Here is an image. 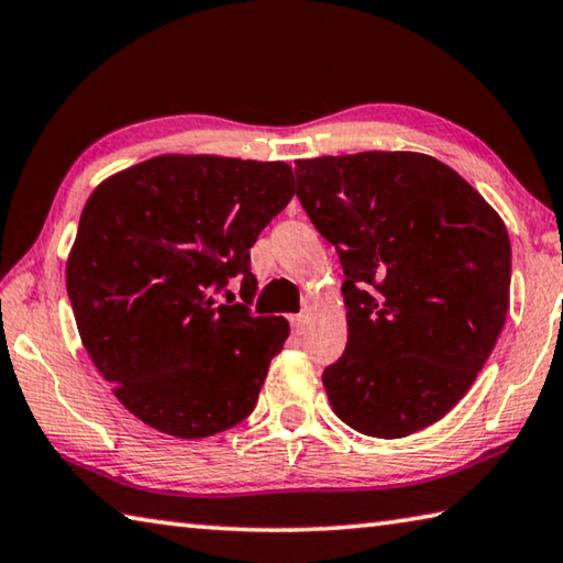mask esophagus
Masks as SVG:
<instances>
[{"instance_id": "esophagus-1", "label": "esophagus", "mask_w": 563, "mask_h": 563, "mask_svg": "<svg viewBox=\"0 0 563 563\" xmlns=\"http://www.w3.org/2000/svg\"><path fill=\"white\" fill-rule=\"evenodd\" d=\"M290 324H292V330L300 334V332L305 330V324H308V312H300V314H290Z\"/></svg>"}]
</instances>
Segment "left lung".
<instances>
[{"label": "left lung", "instance_id": "8db88e82", "mask_svg": "<svg viewBox=\"0 0 563 563\" xmlns=\"http://www.w3.org/2000/svg\"><path fill=\"white\" fill-rule=\"evenodd\" d=\"M295 177L344 271L346 350L322 374L332 411L364 435L421 431L467 394L505 327V221L421 152L298 159Z\"/></svg>", "mask_w": 563, "mask_h": 563}]
</instances>
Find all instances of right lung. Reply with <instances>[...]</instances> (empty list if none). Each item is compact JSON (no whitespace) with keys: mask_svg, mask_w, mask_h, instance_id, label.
Returning a JSON list of instances; mask_svg holds the SVG:
<instances>
[{"mask_svg":"<svg viewBox=\"0 0 563 563\" xmlns=\"http://www.w3.org/2000/svg\"><path fill=\"white\" fill-rule=\"evenodd\" d=\"M292 194L285 162L159 155L88 197L66 290L96 369L145 426L194 441L253 411L290 324L211 290L241 275L251 300L249 251Z\"/></svg>","mask_w":563,"mask_h":563,"instance_id":"1","label":"right lung"}]
</instances>
